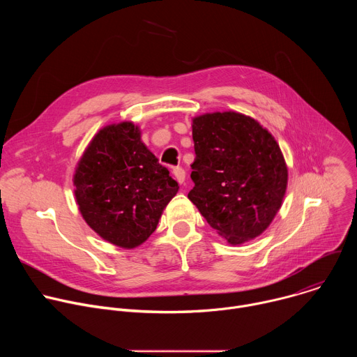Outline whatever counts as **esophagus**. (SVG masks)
<instances>
[{"mask_svg": "<svg viewBox=\"0 0 357 357\" xmlns=\"http://www.w3.org/2000/svg\"><path fill=\"white\" fill-rule=\"evenodd\" d=\"M172 174L175 175V179L178 181V183H183L185 182V176H186V174H185V171L181 168V167H176V168H174V171H172Z\"/></svg>", "mask_w": 357, "mask_h": 357, "instance_id": "esophagus-1", "label": "esophagus"}]
</instances>
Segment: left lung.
<instances>
[{"label":"left lung","instance_id":"obj_1","mask_svg":"<svg viewBox=\"0 0 357 357\" xmlns=\"http://www.w3.org/2000/svg\"><path fill=\"white\" fill-rule=\"evenodd\" d=\"M192 137L196 158L189 200L231 245L263 234L288 185L274 135L256 119L229 110L193 117Z\"/></svg>","mask_w":357,"mask_h":357}]
</instances>
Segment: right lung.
I'll use <instances>...</instances> for the list:
<instances>
[{
  "label": "right lung",
  "instance_id": "add662e5",
  "mask_svg": "<svg viewBox=\"0 0 357 357\" xmlns=\"http://www.w3.org/2000/svg\"><path fill=\"white\" fill-rule=\"evenodd\" d=\"M75 197L84 222L101 238L126 250L155 231L178 182L141 141L132 121L100 128L73 174Z\"/></svg>",
  "mask_w": 357,
  "mask_h": 357
}]
</instances>
